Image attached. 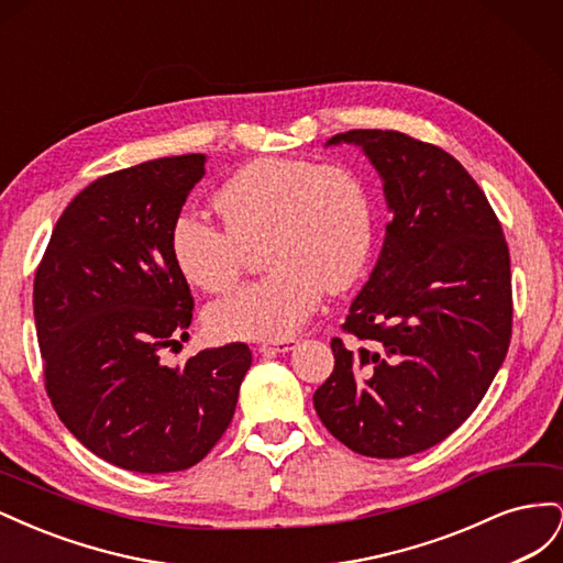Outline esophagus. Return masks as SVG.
Wrapping results in <instances>:
<instances>
[{
  "instance_id": "34e87169",
  "label": "esophagus",
  "mask_w": 563,
  "mask_h": 563,
  "mask_svg": "<svg viewBox=\"0 0 563 563\" xmlns=\"http://www.w3.org/2000/svg\"><path fill=\"white\" fill-rule=\"evenodd\" d=\"M298 343L296 338H282V340H265V343H258L255 345V352L261 354H282V352H288L294 350V345Z\"/></svg>"
}]
</instances>
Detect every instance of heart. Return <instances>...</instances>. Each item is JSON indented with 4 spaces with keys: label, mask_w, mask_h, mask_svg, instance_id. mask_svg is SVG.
<instances>
[{
    "label": "heart",
    "mask_w": 563,
    "mask_h": 563,
    "mask_svg": "<svg viewBox=\"0 0 563 563\" xmlns=\"http://www.w3.org/2000/svg\"><path fill=\"white\" fill-rule=\"evenodd\" d=\"M225 228L180 213L168 234L180 275L201 291H228L242 277L246 249L263 244L258 282L216 300L207 323L228 340H279L300 329L323 291L360 279L376 244V216L364 180L343 164L263 157L242 166L216 195Z\"/></svg>",
    "instance_id": "1"
}]
</instances>
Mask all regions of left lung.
<instances>
[{"mask_svg": "<svg viewBox=\"0 0 563 563\" xmlns=\"http://www.w3.org/2000/svg\"><path fill=\"white\" fill-rule=\"evenodd\" d=\"M385 183L391 220L376 269L333 338L314 391L327 430L354 453L404 457L463 424L512 338V272L496 211L441 147L401 131L354 129Z\"/></svg>", "mask_w": 563, "mask_h": 563, "instance_id": "1", "label": "left lung"}]
</instances>
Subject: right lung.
Segmentation results:
<instances>
[{"mask_svg":"<svg viewBox=\"0 0 563 563\" xmlns=\"http://www.w3.org/2000/svg\"><path fill=\"white\" fill-rule=\"evenodd\" d=\"M203 162L152 159L84 187L35 275L51 406L91 453L131 472L197 465L228 430L251 366L246 343L201 350L183 368L159 362L192 323L195 300L168 234Z\"/></svg>","mask_w":563,"mask_h":563,"instance_id":"obj_1","label":"right lung"}]
</instances>
